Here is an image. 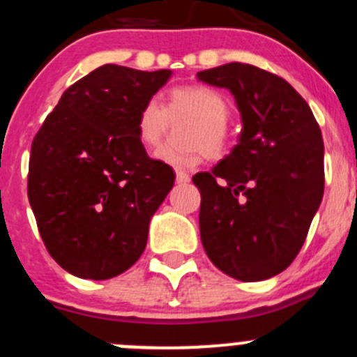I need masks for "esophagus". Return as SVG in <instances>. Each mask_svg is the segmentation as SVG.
Segmentation results:
<instances>
[{
  "mask_svg": "<svg viewBox=\"0 0 357 357\" xmlns=\"http://www.w3.org/2000/svg\"><path fill=\"white\" fill-rule=\"evenodd\" d=\"M175 178H177L178 183H187V182H190V175L185 174V172H180V170L175 172Z\"/></svg>",
  "mask_w": 357,
  "mask_h": 357,
  "instance_id": "1",
  "label": "esophagus"
}]
</instances>
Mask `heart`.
Wrapping results in <instances>:
<instances>
[{
    "label": "heart",
    "instance_id": "b5f03b06",
    "mask_svg": "<svg viewBox=\"0 0 357 357\" xmlns=\"http://www.w3.org/2000/svg\"><path fill=\"white\" fill-rule=\"evenodd\" d=\"M189 114L196 118L190 126L189 140L194 146L187 149H175L165 146L154 153L161 163L175 168H192L204 156H222L229 146V130L225 121L231 107L224 95L206 84L177 86L168 93V105L165 107L156 97L147 98L137 114V139L144 147H154L165 135L168 116Z\"/></svg>",
    "mask_w": 357,
    "mask_h": 357
}]
</instances>
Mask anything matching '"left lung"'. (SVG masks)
<instances>
[{
    "instance_id": "obj_1",
    "label": "left lung",
    "mask_w": 357,
    "mask_h": 357,
    "mask_svg": "<svg viewBox=\"0 0 357 357\" xmlns=\"http://www.w3.org/2000/svg\"><path fill=\"white\" fill-rule=\"evenodd\" d=\"M234 95L243 130L231 154L192 177L201 243L239 281L283 273L298 255L324 190V146L309 104L283 77L241 62L197 73Z\"/></svg>"
}]
</instances>
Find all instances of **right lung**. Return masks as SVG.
Returning a JSON list of instances; mask_svg holds the SVG:
<instances>
[{"mask_svg": "<svg viewBox=\"0 0 357 357\" xmlns=\"http://www.w3.org/2000/svg\"><path fill=\"white\" fill-rule=\"evenodd\" d=\"M172 76L105 63L67 88L31 146L27 196L55 262L111 280L144 253L175 182L137 139V114Z\"/></svg>", "mask_w": 357, "mask_h": 357, "instance_id": "add662e5", "label": "right lung"}]
</instances>
